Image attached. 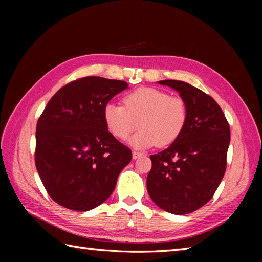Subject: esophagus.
<instances>
[{"label": "esophagus", "instance_id": "esophagus-1", "mask_svg": "<svg viewBox=\"0 0 262 262\" xmlns=\"http://www.w3.org/2000/svg\"><path fill=\"white\" fill-rule=\"evenodd\" d=\"M142 153H140V152H137V151H133V159L134 160H136V159H138V158H141L142 157Z\"/></svg>", "mask_w": 262, "mask_h": 262}]
</instances>
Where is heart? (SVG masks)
<instances>
[{
	"instance_id": "1",
	"label": "heart",
	"mask_w": 262,
	"mask_h": 262,
	"mask_svg": "<svg viewBox=\"0 0 262 262\" xmlns=\"http://www.w3.org/2000/svg\"><path fill=\"white\" fill-rule=\"evenodd\" d=\"M121 104L107 103L103 120L109 132L119 140H126L137 128L132 138L135 147L146 148L171 145L185 130L189 118L186 100L170 96L155 88L144 86L126 94Z\"/></svg>"
}]
</instances>
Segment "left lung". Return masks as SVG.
Segmentation results:
<instances>
[{"instance_id":"1","label":"left lung","mask_w":262,"mask_h":262,"mask_svg":"<svg viewBox=\"0 0 262 262\" xmlns=\"http://www.w3.org/2000/svg\"><path fill=\"white\" fill-rule=\"evenodd\" d=\"M159 83L174 89L186 100L189 118L176 142L149 157L147 191L160 208L185 215L207 204L223 179L230 125L215 100L199 89L177 80Z\"/></svg>"}]
</instances>
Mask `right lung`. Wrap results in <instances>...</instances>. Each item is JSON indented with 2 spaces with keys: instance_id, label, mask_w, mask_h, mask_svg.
<instances>
[{
  "instance_id": "1",
  "label": "right lung",
  "mask_w": 262,
  "mask_h": 262,
  "mask_svg": "<svg viewBox=\"0 0 262 262\" xmlns=\"http://www.w3.org/2000/svg\"><path fill=\"white\" fill-rule=\"evenodd\" d=\"M125 81L86 76L60 88L36 128L35 162L43 187L65 208L88 211L109 198L132 151L108 130L103 108Z\"/></svg>"
}]
</instances>
